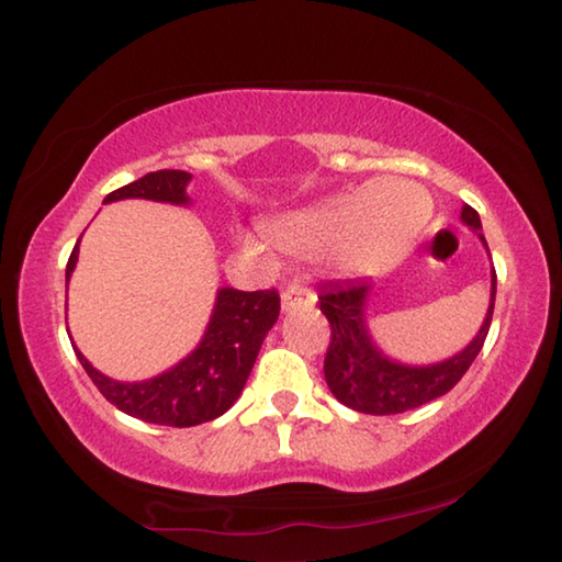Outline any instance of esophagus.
Instances as JSON below:
<instances>
[{"instance_id": "1", "label": "esophagus", "mask_w": 562, "mask_h": 562, "mask_svg": "<svg viewBox=\"0 0 562 562\" xmlns=\"http://www.w3.org/2000/svg\"><path fill=\"white\" fill-rule=\"evenodd\" d=\"M315 292L307 288H288L282 290V313H292V310H310L315 307Z\"/></svg>"}]
</instances>
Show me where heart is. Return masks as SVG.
Returning a JSON list of instances; mask_svg holds the SVG:
<instances>
[{
  "label": "heart",
  "instance_id": "heart-1",
  "mask_svg": "<svg viewBox=\"0 0 562 562\" xmlns=\"http://www.w3.org/2000/svg\"><path fill=\"white\" fill-rule=\"evenodd\" d=\"M432 215L430 198L405 180L364 182L335 194L310 210L267 220L262 233L278 252L295 260H323L335 255L340 270L362 274L395 265L413 249ZM247 257L270 262L260 237L237 235Z\"/></svg>",
  "mask_w": 562,
  "mask_h": 562
}]
</instances>
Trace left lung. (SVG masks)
<instances>
[{
	"label": "left lung",
	"instance_id": "obj_1",
	"mask_svg": "<svg viewBox=\"0 0 562 562\" xmlns=\"http://www.w3.org/2000/svg\"><path fill=\"white\" fill-rule=\"evenodd\" d=\"M460 220L473 229L487 249L485 237L480 233L483 229L480 215L470 204L462 207ZM495 284L497 280L493 270L487 313L470 345L462 347L452 358L432 364L397 362L387 358L372 340L368 315H364L372 292L370 280L323 284L319 288V310H323L329 327H333V340H329L325 355L327 387L333 390V395L342 405L364 415H397L450 393L473 364L477 352L483 350L490 319H493Z\"/></svg>",
	"mask_w": 562,
	"mask_h": 562
}]
</instances>
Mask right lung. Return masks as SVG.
I'll return each instance as SVG.
<instances>
[{"label": "right lung", "mask_w": 562, "mask_h": 562, "mask_svg": "<svg viewBox=\"0 0 562 562\" xmlns=\"http://www.w3.org/2000/svg\"><path fill=\"white\" fill-rule=\"evenodd\" d=\"M192 175L182 169H159L139 180L120 187L104 198L117 200H153L187 207V184ZM79 257V243L67 262V282L72 278ZM280 295L278 290L243 292L220 288L215 310L204 329L200 345L172 368L157 378L139 382H120L94 370L82 352L75 347L77 360L97 390L110 403L139 420L169 427H192L225 415L235 400L243 395L245 382L260 352L265 335L278 323Z\"/></svg>", "instance_id": "right-lung-1"}]
</instances>
